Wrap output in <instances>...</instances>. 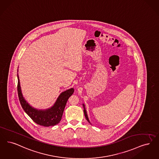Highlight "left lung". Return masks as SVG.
Returning a JSON list of instances; mask_svg holds the SVG:
<instances>
[{
  "label": "left lung",
  "instance_id": "left-lung-1",
  "mask_svg": "<svg viewBox=\"0 0 159 159\" xmlns=\"http://www.w3.org/2000/svg\"><path fill=\"white\" fill-rule=\"evenodd\" d=\"M83 108H84V110H83V111H84V116H85V117H86V118L87 121H88L89 122H90L89 119H88V115H87V113H86V111L85 108H84V104H83Z\"/></svg>",
  "mask_w": 159,
  "mask_h": 159
}]
</instances>
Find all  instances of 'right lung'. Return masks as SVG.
Wrapping results in <instances>:
<instances>
[{
    "mask_svg": "<svg viewBox=\"0 0 159 159\" xmlns=\"http://www.w3.org/2000/svg\"><path fill=\"white\" fill-rule=\"evenodd\" d=\"M17 89L19 102L26 113L28 115V116L36 124L42 126L50 127L54 126L58 124L61 120L64 109L67 101L70 96L72 95L74 92L73 88L69 89L64 92H62L58 98L57 101L55 103L54 106L51 108L45 111H38L37 109L32 108L23 98L20 90L18 75H17Z\"/></svg>",
    "mask_w": 159,
    "mask_h": 159,
    "instance_id": "right-lung-1",
    "label": "right lung"
}]
</instances>
